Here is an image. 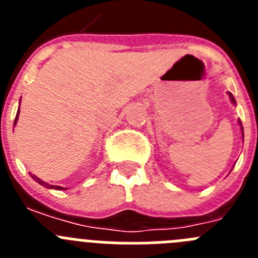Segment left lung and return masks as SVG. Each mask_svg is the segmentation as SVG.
Masks as SVG:
<instances>
[{"mask_svg": "<svg viewBox=\"0 0 258 258\" xmlns=\"http://www.w3.org/2000/svg\"><path fill=\"white\" fill-rule=\"evenodd\" d=\"M227 94H229V98H230V101H231V103L234 104V106H236V101H235V98H234V95H232L231 93H229V92H227ZM238 124H239V126H240L241 137H243V140H244V132H243V125H241L240 120H238Z\"/></svg>", "mask_w": 258, "mask_h": 258, "instance_id": "left-lung-1", "label": "left lung"}]
</instances>
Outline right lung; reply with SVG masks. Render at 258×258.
<instances>
[{"instance_id":"1","label":"right lung","mask_w":258,"mask_h":258,"mask_svg":"<svg viewBox=\"0 0 258 258\" xmlns=\"http://www.w3.org/2000/svg\"><path fill=\"white\" fill-rule=\"evenodd\" d=\"M19 112H20V109L18 108L17 117H15V122H14V126H15V124H17V121H18V118H19ZM31 177L33 179H35V181L37 182V183H40L41 186H45V187H47V188H54V190H66V187H61V186H52V184L46 183V182H44V181H42V179L38 178V177H36L35 174H31Z\"/></svg>"}]
</instances>
